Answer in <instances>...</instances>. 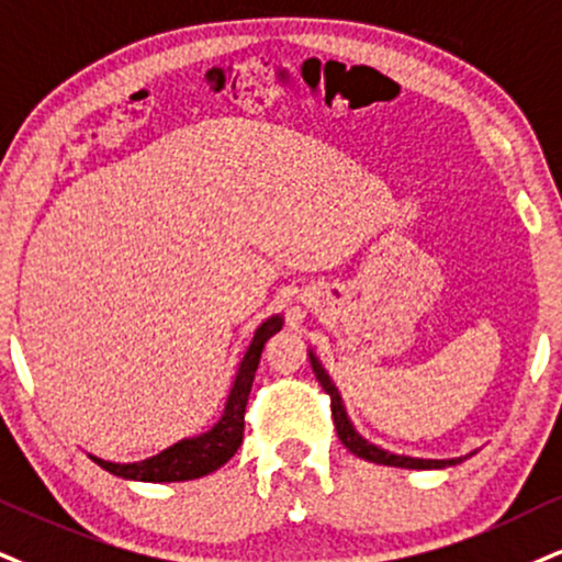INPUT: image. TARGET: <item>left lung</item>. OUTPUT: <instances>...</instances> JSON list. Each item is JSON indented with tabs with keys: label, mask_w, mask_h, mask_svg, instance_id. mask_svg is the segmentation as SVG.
<instances>
[{
	"label": "left lung",
	"mask_w": 562,
	"mask_h": 562,
	"mask_svg": "<svg viewBox=\"0 0 562 562\" xmlns=\"http://www.w3.org/2000/svg\"><path fill=\"white\" fill-rule=\"evenodd\" d=\"M310 364H313V372L317 378V383L323 385V391L330 396V414H334V425L338 432V440L344 442L351 453L359 456V459L372 461V463H385V467H401V469H442V467H453L461 459H450V461H432V459H412V456H396V453H387V450L372 446L367 442L362 435L351 427L349 417H346V408L341 404V396H338L336 385L330 383V378L325 375L323 364L317 362L315 355H310Z\"/></svg>",
	"instance_id": "obj_1"
}]
</instances>
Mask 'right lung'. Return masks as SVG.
I'll return each instance as SVG.
<instances>
[{
	"instance_id": "add662e5",
	"label": "right lung",
	"mask_w": 562,
	"mask_h": 562,
	"mask_svg": "<svg viewBox=\"0 0 562 562\" xmlns=\"http://www.w3.org/2000/svg\"><path fill=\"white\" fill-rule=\"evenodd\" d=\"M283 321L279 315L270 317L255 330L252 344H249L245 359H241L237 380H234L232 393H228L226 408L221 414L218 425L211 432L200 435V438L182 440L177 446L166 448L164 453L154 456V459L140 461V463H112L101 461L95 456H90L101 469L112 472L124 480H137V482H184V480H198V476L216 472L218 467L232 459L241 446V432H245V408L247 396L252 391L255 370H258L262 346L273 334H279Z\"/></svg>"
}]
</instances>
